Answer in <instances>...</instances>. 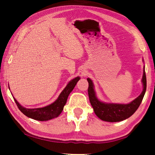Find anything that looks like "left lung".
I'll use <instances>...</instances> for the list:
<instances>
[{
	"label": "left lung",
	"mask_w": 155,
	"mask_h": 155,
	"mask_svg": "<svg viewBox=\"0 0 155 155\" xmlns=\"http://www.w3.org/2000/svg\"><path fill=\"white\" fill-rule=\"evenodd\" d=\"M87 80L89 83L88 95L90 103L92 106L94 113L100 119L103 121L115 122H120L128 118L137 111L142 101L146 90V77L145 68H143L142 77L143 91L141 94L134 101L128 104L105 103L100 101L96 96L94 88V84L90 78Z\"/></svg>",
	"instance_id": "obj_1"
}]
</instances>
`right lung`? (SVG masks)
<instances>
[{"label":"right lung","mask_w":155,"mask_h":155,"mask_svg":"<svg viewBox=\"0 0 155 155\" xmlns=\"http://www.w3.org/2000/svg\"><path fill=\"white\" fill-rule=\"evenodd\" d=\"M79 79L80 77H77L70 81L66 87L64 88V90L60 94L58 98L53 103L46 107H41V108L27 109L21 106L16 99L14 98V99L18 109L26 116L35 120H39V121H47V120L58 117L62 112L64 107L67 102L68 96L74 88L76 84Z\"/></svg>","instance_id":"add662e5"}]
</instances>
